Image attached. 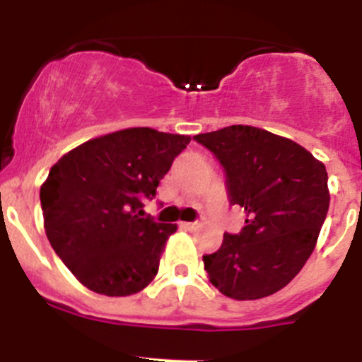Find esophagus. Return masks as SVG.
Returning <instances> with one entry per match:
<instances>
[{"instance_id":"1","label":"esophagus","mask_w":362,"mask_h":362,"mask_svg":"<svg viewBox=\"0 0 362 362\" xmlns=\"http://www.w3.org/2000/svg\"><path fill=\"white\" fill-rule=\"evenodd\" d=\"M202 225L198 221H191V223H184V228L185 230H198Z\"/></svg>"}]
</instances>
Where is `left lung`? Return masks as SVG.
<instances>
[{"mask_svg":"<svg viewBox=\"0 0 362 362\" xmlns=\"http://www.w3.org/2000/svg\"><path fill=\"white\" fill-rule=\"evenodd\" d=\"M227 175L228 198L246 216L239 234L204 255L211 284L228 298L257 300L286 288L310 257L329 211L323 162L288 137L232 124L194 135Z\"/></svg>","mask_w":362,"mask_h":362,"instance_id":"8db88e82","label":"left lung"}]
</instances>
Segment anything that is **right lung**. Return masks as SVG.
Returning <instances> with one entry per match:
<instances>
[{
    "label": "right lung",
    "mask_w": 362,
    "mask_h": 362,
    "mask_svg": "<svg viewBox=\"0 0 362 362\" xmlns=\"http://www.w3.org/2000/svg\"><path fill=\"white\" fill-rule=\"evenodd\" d=\"M191 137L124 128L67 151L40 185L44 230L64 264L90 291L130 296L155 279L177 225L144 216Z\"/></svg>",
    "instance_id": "add662e5"
}]
</instances>
